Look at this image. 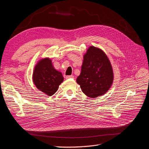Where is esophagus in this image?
Returning <instances> with one entry per match:
<instances>
[{
	"mask_svg": "<svg viewBox=\"0 0 149 149\" xmlns=\"http://www.w3.org/2000/svg\"><path fill=\"white\" fill-rule=\"evenodd\" d=\"M70 78H74V76L69 75V76H66V79H70Z\"/></svg>",
	"mask_w": 149,
	"mask_h": 149,
	"instance_id": "obj_1",
	"label": "esophagus"
}]
</instances>
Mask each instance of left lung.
Masks as SVG:
<instances>
[{"label":"left lung","instance_id":"obj_1","mask_svg":"<svg viewBox=\"0 0 149 149\" xmlns=\"http://www.w3.org/2000/svg\"><path fill=\"white\" fill-rule=\"evenodd\" d=\"M113 79L114 73L108 57L102 49L89 47L76 79L82 92L90 98L102 96L110 88Z\"/></svg>","mask_w":149,"mask_h":149}]
</instances>
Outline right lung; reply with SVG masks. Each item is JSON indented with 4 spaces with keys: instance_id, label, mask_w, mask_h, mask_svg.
<instances>
[{
    "instance_id": "right-lung-1",
    "label": "right lung",
    "mask_w": 149,
    "mask_h": 149,
    "mask_svg": "<svg viewBox=\"0 0 149 149\" xmlns=\"http://www.w3.org/2000/svg\"><path fill=\"white\" fill-rule=\"evenodd\" d=\"M32 78L37 88L48 96H52L57 92L63 81L62 73L54 68L49 58L41 59L35 65Z\"/></svg>"
}]
</instances>
